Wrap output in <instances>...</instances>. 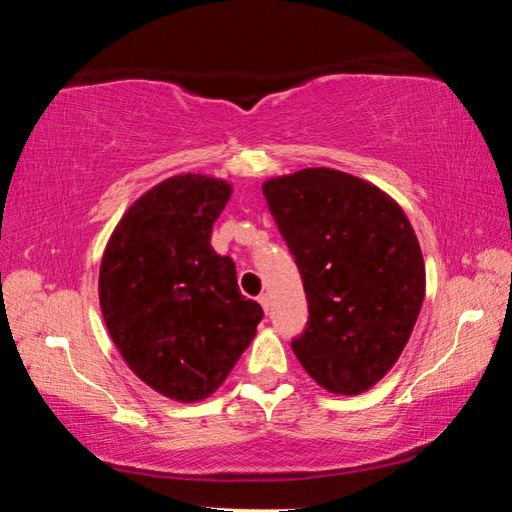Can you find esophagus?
I'll return each instance as SVG.
<instances>
[{
  "instance_id": "obj_1",
  "label": "esophagus",
  "mask_w": 512,
  "mask_h": 512,
  "mask_svg": "<svg viewBox=\"0 0 512 512\" xmlns=\"http://www.w3.org/2000/svg\"><path fill=\"white\" fill-rule=\"evenodd\" d=\"M257 300H259V305H262L264 311H268V307H271V296H268V293H262V296H259Z\"/></svg>"
}]
</instances>
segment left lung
Wrapping results in <instances>:
<instances>
[{
	"label": "left lung",
	"instance_id": "8db88e82",
	"mask_svg": "<svg viewBox=\"0 0 512 512\" xmlns=\"http://www.w3.org/2000/svg\"><path fill=\"white\" fill-rule=\"evenodd\" d=\"M262 192L309 302L293 352L329 393L368 391L400 359L424 300L409 219L379 187L336 169L266 180Z\"/></svg>",
	"mask_w": 512,
	"mask_h": 512
}]
</instances>
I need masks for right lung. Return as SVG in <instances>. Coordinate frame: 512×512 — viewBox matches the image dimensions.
<instances>
[{"label": "right lung", "instance_id": "obj_1", "mask_svg": "<svg viewBox=\"0 0 512 512\" xmlns=\"http://www.w3.org/2000/svg\"><path fill=\"white\" fill-rule=\"evenodd\" d=\"M230 194L201 173L164 180L128 207L101 259L112 341L144 384L178 402L214 393L264 318L241 296L235 262L210 244Z\"/></svg>", "mask_w": 512, "mask_h": 512}]
</instances>
